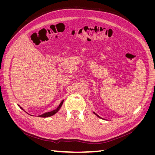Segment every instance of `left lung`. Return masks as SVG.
Wrapping results in <instances>:
<instances>
[{"mask_svg": "<svg viewBox=\"0 0 155 155\" xmlns=\"http://www.w3.org/2000/svg\"><path fill=\"white\" fill-rule=\"evenodd\" d=\"M94 112V114H96V116H97V117H99V118H101V117H100V116H98V115H97V114H96V113H95V112ZM102 119H103V118H102Z\"/></svg>", "mask_w": 155, "mask_h": 155, "instance_id": "1", "label": "left lung"}]
</instances>
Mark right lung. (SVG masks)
<instances>
[{"mask_svg":"<svg viewBox=\"0 0 155 155\" xmlns=\"http://www.w3.org/2000/svg\"><path fill=\"white\" fill-rule=\"evenodd\" d=\"M63 101H64V100H63L61 102L60 105L58 106V107L57 108V109H55V110H52V111L46 112V113H44V114H43L39 115V117H42V118H46V117H49V116L54 115V114L56 113V112H58L59 110V109H61V106H62V105H63ZM18 106H19V105H18ZM19 107H20V106H19ZM20 108H21V109H22L23 110H25L24 109H22V108L21 107H20Z\"/></svg>","mask_w":155,"mask_h":155,"instance_id":"right-lung-1","label":"right lung"}]
</instances>
